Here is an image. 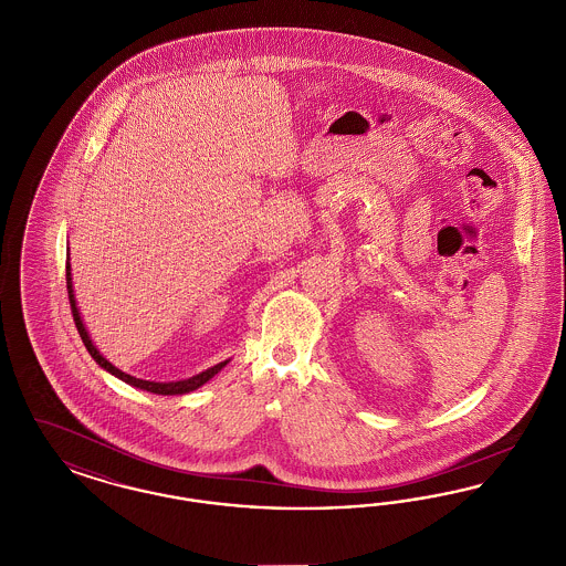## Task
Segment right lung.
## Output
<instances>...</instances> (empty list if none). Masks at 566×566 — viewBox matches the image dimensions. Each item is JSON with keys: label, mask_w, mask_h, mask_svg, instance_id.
Returning a JSON list of instances; mask_svg holds the SVG:
<instances>
[{"label": "right lung", "mask_w": 566, "mask_h": 566, "mask_svg": "<svg viewBox=\"0 0 566 566\" xmlns=\"http://www.w3.org/2000/svg\"><path fill=\"white\" fill-rule=\"evenodd\" d=\"M65 277H67V295H70V305H72V314H74V323H76V328H78V333H81L82 344L86 346V350L88 354L95 358V363L102 367V369H106L108 374L112 376L118 377V379H123V381H127L129 386H135V388H139V390H148V392H155V395H187V392H192V390H197L199 386H203L208 379H212V377L229 363V360H222V363H218L214 367H210V369H206V371H201V374H197V376L189 377V379H180V381H148V379H139V377L129 376V374H125V371H120L118 367H114L109 360H106L99 350L93 346V342H91V337H88V333H86V328H84V323H82L81 312H78V307H76V296H74V286H72V268H70V259H67V268H65Z\"/></svg>", "instance_id": "obj_1"}]
</instances>
